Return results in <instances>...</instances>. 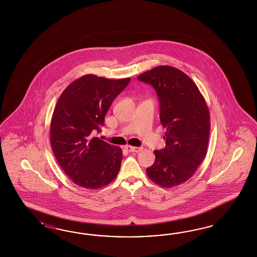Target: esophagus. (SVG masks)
Here are the masks:
<instances>
[{
    "mask_svg": "<svg viewBox=\"0 0 257 257\" xmlns=\"http://www.w3.org/2000/svg\"><path fill=\"white\" fill-rule=\"evenodd\" d=\"M126 150H127L128 152H130V153H140V151H142V148H140V147H133V146H130V145H127V146H126Z\"/></svg>",
    "mask_w": 257,
    "mask_h": 257,
    "instance_id": "1",
    "label": "esophagus"
}]
</instances>
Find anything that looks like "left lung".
Returning a JSON list of instances; mask_svg holds the SVG:
<instances>
[{
	"label": "left lung",
	"mask_w": 257,
	"mask_h": 257,
	"mask_svg": "<svg viewBox=\"0 0 257 257\" xmlns=\"http://www.w3.org/2000/svg\"><path fill=\"white\" fill-rule=\"evenodd\" d=\"M138 79L156 89L160 121L167 129L166 147L155 151L156 160L147 175L160 187L179 186L193 176L206 155L209 109L198 86L178 69L158 66Z\"/></svg>",
	"instance_id": "1"
}]
</instances>
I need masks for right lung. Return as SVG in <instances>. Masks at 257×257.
<instances>
[{
  "label": "right lung",
  "mask_w": 257,
  "mask_h": 257,
  "mask_svg": "<svg viewBox=\"0 0 257 257\" xmlns=\"http://www.w3.org/2000/svg\"><path fill=\"white\" fill-rule=\"evenodd\" d=\"M130 80L86 74L67 86L56 102L50 127L51 145L63 171L79 187L98 189L117 177L121 149L94 134L101 131L112 102Z\"/></svg>",
  "instance_id": "add662e5"
}]
</instances>
